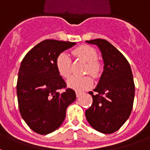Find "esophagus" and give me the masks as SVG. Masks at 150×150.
I'll return each mask as SVG.
<instances>
[{"instance_id": "esophagus-1", "label": "esophagus", "mask_w": 150, "mask_h": 150, "mask_svg": "<svg viewBox=\"0 0 150 150\" xmlns=\"http://www.w3.org/2000/svg\"><path fill=\"white\" fill-rule=\"evenodd\" d=\"M75 93H76V96H77V97H79V96H81V95L83 94V91H75Z\"/></svg>"}]
</instances>
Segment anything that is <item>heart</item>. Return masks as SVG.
<instances>
[{
    "mask_svg": "<svg viewBox=\"0 0 150 150\" xmlns=\"http://www.w3.org/2000/svg\"><path fill=\"white\" fill-rule=\"evenodd\" d=\"M73 54L88 62L86 72H89L93 76H97L100 71V64L97 62V52L89 46H81L73 50ZM71 59L65 52H62L57 56L55 67L59 74L63 78H67L71 74ZM93 80L91 76L85 75L82 77L71 76L67 81V84L70 88L77 91L85 90L92 85Z\"/></svg>",
    "mask_w": 150,
    "mask_h": 150,
    "instance_id": "heart-1",
    "label": "heart"
}]
</instances>
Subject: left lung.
Wrapping results in <instances>:
<instances>
[{
    "label": "left lung",
    "mask_w": 150,
    "mask_h": 150,
    "mask_svg": "<svg viewBox=\"0 0 150 150\" xmlns=\"http://www.w3.org/2000/svg\"><path fill=\"white\" fill-rule=\"evenodd\" d=\"M99 47L104 61V71L97 86L90 91L91 106L85 112L90 125L104 134L116 132L129 119L133 105L135 85L129 62L105 39L86 41Z\"/></svg>",
    "instance_id": "1"
}]
</instances>
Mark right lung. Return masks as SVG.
<instances>
[{
  "label": "right lung",
  "mask_w": 150,
  "mask_h": 150,
  "mask_svg": "<svg viewBox=\"0 0 150 150\" xmlns=\"http://www.w3.org/2000/svg\"><path fill=\"white\" fill-rule=\"evenodd\" d=\"M76 43L46 39L31 49L21 61L17 96L21 117L33 131L42 135L55 131L62 125L69 105L76 100L55 67L57 56Z\"/></svg>",
  "instance_id": "add662e5"
}]
</instances>
